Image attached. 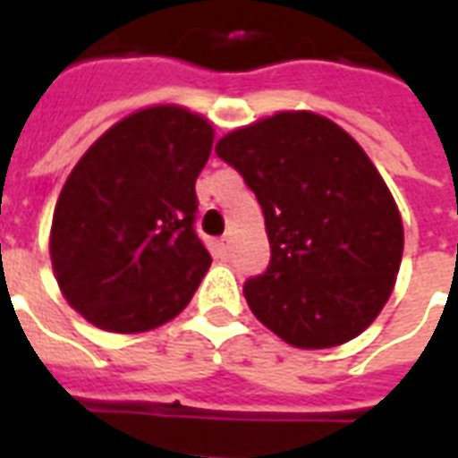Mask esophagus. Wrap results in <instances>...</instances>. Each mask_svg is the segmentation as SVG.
Returning <instances> with one entry per match:
<instances>
[{
	"mask_svg": "<svg viewBox=\"0 0 458 458\" xmlns=\"http://www.w3.org/2000/svg\"><path fill=\"white\" fill-rule=\"evenodd\" d=\"M230 244H233V240H230L228 235L221 237V242H218V251H221L223 257H230V250H233Z\"/></svg>",
	"mask_w": 458,
	"mask_h": 458,
	"instance_id": "obj_1",
	"label": "esophagus"
}]
</instances>
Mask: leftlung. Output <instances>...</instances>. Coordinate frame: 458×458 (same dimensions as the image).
<instances>
[{"label":"left lung","instance_id":"8db88e82","mask_svg":"<svg viewBox=\"0 0 458 458\" xmlns=\"http://www.w3.org/2000/svg\"><path fill=\"white\" fill-rule=\"evenodd\" d=\"M216 154L257 194L271 261L244 283L251 313L293 347L352 340L390 297L404 230L390 190L340 125L283 111L230 132Z\"/></svg>","mask_w":458,"mask_h":458}]
</instances>
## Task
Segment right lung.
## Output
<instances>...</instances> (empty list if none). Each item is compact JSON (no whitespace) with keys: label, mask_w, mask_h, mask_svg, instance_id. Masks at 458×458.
Wrapping results in <instances>:
<instances>
[{"label":"right lung","mask_w":458,"mask_h":458,"mask_svg":"<svg viewBox=\"0 0 458 458\" xmlns=\"http://www.w3.org/2000/svg\"><path fill=\"white\" fill-rule=\"evenodd\" d=\"M214 128L154 106L104 132L75 164L52 221L54 276L68 304L109 333H145L192 300L211 254L194 230V182Z\"/></svg>","instance_id":"right-lung-1"}]
</instances>
